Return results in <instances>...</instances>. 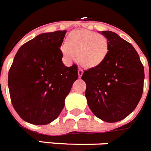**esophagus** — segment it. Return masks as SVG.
Here are the masks:
<instances>
[{
  "mask_svg": "<svg viewBox=\"0 0 151 151\" xmlns=\"http://www.w3.org/2000/svg\"><path fill=\"white\" fill-rule=\"evenodd\" d=\"M82 74H83V70L79 68V69H78V76H79L80 78H81Z\"/></svg>",
  "mask_w": 151,
  "mask_h": 151,
  "instance_id": "obj_1",
  "label": "esophagus"
}]
</instances>
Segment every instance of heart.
Returning <instances> with one entry per match:
<instances>
[{"label":"heart","mask_w":151,"mask_h":151,"mask_svg":"<svg viewBox=\"0 0 151 151\" xmlns=\"http://www.w3.org/2000/svg\"><path fill=\"white\" fill-rule=\"evenodd\" d=\"M61 50L68 60L78 56L79 63L84 67L99 66L107 56L109 43L107 39L96 32L80 30L70 35L67 42L62 45Z\"/></svg>","instance_id":"heart-1"}]
</instances>
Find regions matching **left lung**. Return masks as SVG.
Instances as JSON below:
<instances>
[{
  "instance_id": "1",
  "label": "left lung",
  "mask_w": 151,
  "mask_h": 151,
  "mask_svg": "<svg viewBox=\"0 0 151 151\" xmlns=\"http://www.w3.org/2000/svg\"><path fill=\"white\" fill-rule=\"evenodd\" d=\"M108 40L102 63L85 70V97L94 115L106 122L123 119L135 109L143 90L144 69L132 45L111 31L100 32Z\"/></svg>"
}]
</instances>
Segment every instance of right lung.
I'll return each instance as SVG.
<instances>
[{
	"mask_svg": "<svg viewBox=\"0 0 151 151\" xmlns=\"http://www.w3.org/2000/svg\"><path fill=\"white\" fill-rule=\"evenodd\" d=\"M67 31L42 33L21 46L8 73L13 107L24 121L46 125L56 119L78 78V67H66L62 46Z\"/></svg>",
	"mask_w": 151,
	"mask_h": 151,
	"instance_id": "obj_1",
	"label": "right lung"
}]
</instances>
